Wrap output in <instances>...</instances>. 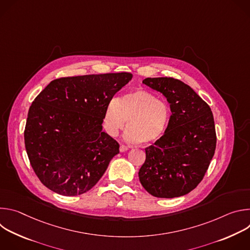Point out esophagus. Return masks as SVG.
<instances>
[{
	"mask_svg": "<svg viewBox=\"0 0 250 250\" xmlns=\"http://www.w3.org/2000/svg\"><path fill=\"white\" fill-rule=\"evenodd\" d=\"M126 150H128V147H126V146H124V145H121V146H120V151H121V152H125V151H126Z\"/></svg>",
	"mask_w": 250,
	"mask_h": 250,
	"instance_id": "obj_1",
	"label": "esophagus"
}]
</instances>
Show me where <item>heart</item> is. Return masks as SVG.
I'll use <instances>...</instances> for the list:
<instances>
[{
  "label": "heart",
  "mask_w": 250,
  "mask_h": 250,
  "mask_svg": "<svg viewBox=\"0 0 250 250\" xmlns=\"http://www.w3.org/2000/svg\"><path fill=\"white\" fill-rule=\"evenodd\" d=\"M126 121L125 140L148 146L165 133L170 122L169 106L147 91L134 90L108 104L104 114V127L109 135L117 136Z\"/></svg>",
  "instance_id": "obj_1"
}]
</instances>
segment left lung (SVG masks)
Returning a JSON list of instances; mask_svg holds the SVG:
<instances>
[{
	"label": "left lung",
	"mask_w": 250,
	"mask_h": 250,
	"mask_svg": "<svg viewBox=\"0 0 250 250\" xmlns=\"http://www.w3.org/2000/svg\"><path fill=\"white\" fill-rule=\"evenodd\" d=\"M142 83L160 92L170 104L165 133L146 148L138 172L144 188L157 198L190 193L202 181L215 154V122L208 104L188 85L170 77L146 78Z\"/></svg>",
	"instance_id": "left-lung-1"
}]
</instances>
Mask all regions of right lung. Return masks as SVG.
Returning <instances> with one entry per match:
<instances>
[{
  "mask_svg": "<svg viewBox=\"0 0 250 250\" xmlns=\"http://www.w3.org/2000/svg\"><path fill=\"white\" fill-rule=\"evenodd\" d=\"M132 78L127 72L51 81L28 110L24 145L42 183L62 196L92 189L120 150L103 131L106 105Z\"/></svg>",
  "mask_w": 250,
  "mask_h": 250,
  "instance_id": "add662e5",
  "label": "right lung"
}]
</instances>
